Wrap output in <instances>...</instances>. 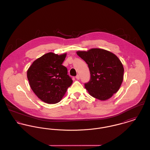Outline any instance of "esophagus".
I'll return each mask as SVG.
<instances>
[{
	"mask_svg": "<svg viewBox=\"0 0 150 150\" xmlns=\"http://www.w3.org/2000/svg\"><path fill=\"white\" fill-rule=\"evenodd\" d=\"M76 79H80V77H79V74H77V75L76 76Z\"/></svg>",
	"mask_w": 150,
	"mask_h": 150,
	"instance_id": "1",
	"label": "esophagus"
}]
</instances>
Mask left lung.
Listing matches in <instances>:
<instances>
[{
  "mask_svg": "<svg viewBox=\"0 0 150 150\" xmlns=\"http://www.w3.org/2000/svg\"><path fill=\"white\" fill-rule=\"evenodd\" d=\"M77 54L86 63L90 70V80L85 84L89 94L105 100L118 91L124 79V69L117 56L100 48L79 51Z\"/></svg>",
  "mask_w": 150,
  "mask_h": 150,
  "instance_id": "8db88e82",
  "label": "left lung"
}]
</instances>
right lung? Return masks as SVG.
<instances>
[{
  "mask_svg": "<svg viewBox=\"0 0 150 150\" xmlns=\"http://www.w3.org/2000/svg\"><path fill=\"white\" fill-rule=\"evenodd\" d=\"M67 54L48 52L36 59L27 71L32 90L38 98L48 104H55L63 98L73 81L63 66Z\"/></svg>",
  "mask_w": 150,
  "mask_h": 150,
  "instance_id": "1",
  "label": "right lung"
}]
</instances>
